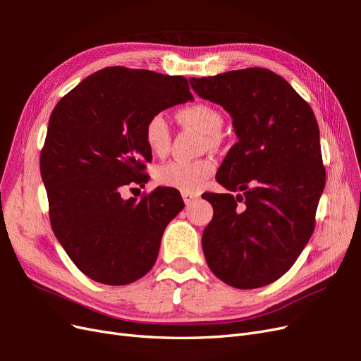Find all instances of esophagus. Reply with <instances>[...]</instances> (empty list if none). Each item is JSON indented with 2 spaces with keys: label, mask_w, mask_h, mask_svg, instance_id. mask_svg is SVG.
I'll use <instances>...</instances> for the list:
<instances>
[{
  "label": "esophagus",
  "mask_w": 361,
  "mask_h": 361,
  "mask_svg": "<svg viewBox=\"0 0 361 361\" xmlns=\"http://www.w3.org/2000/svg\"><path fill=\"white\" fill-rule=\"evenodd\" d=\"M182 199L185 202V204H191L195 199H197V195L192 194V192H187V191H182Z\"/></svg>",
  "instance_id": "esophagus-1"
}]
</instances>
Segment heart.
Returning a JSON list of instances; mask_svg holds the SVG:
<instances>
[{"mask_svg": "<svg viewBox=\"0 0 361 361\" xmlns=\"http://www.w3.org/2000/svg\"><path fill=\"white\" fill-rule=\"evenodd\" d=\"M178 117L183 125H188L200 133L211 135L214 143L215 135L223 128V116L212 105L203 102L183 106ZM145 141L155 155H164L170 147L171 129L167 117L162 113L152 114L145 125ZM216 170V162L211 158L194 161H170L162 164L155 171V179L162 187L176 188L187 192H197L204 188Z\"/></svg>", "mask_w": 361, "mask_h": 361, "instance_id": "obj_1", "label": "heart"}]
</instances>
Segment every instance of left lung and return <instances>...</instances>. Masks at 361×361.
I'll return each instance as SVG.
<instances>
[{
  "mask_svg": "<svg viewBox=\"0 0 361 361\" xmlns=\"http://www.w3.org/2000/svg\"><path fill=\"white\" fill-rule=\"evenodd\" d=\"M190 84L232 116L238 137L216 182L243 195H206L214 207L202 236L206 262L228 286H267L290 269L313 233L325 187L318 122L292 85L264 68Z\"/></svg>",
  "mask_w": 361,
  "mask_h": 361,
  "instance_id": "1",
  "label": "left lung"
}]
</instances>
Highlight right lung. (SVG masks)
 Returning <instances> with one entry per match:
<instances>
[{
    "mask_svg": "<svg viewBox=\"0 0 361 361\" xmlns=\"http://www.w3.org/2000/svg\"><path fill=\"white\" fill-rule=\"evenodd\" d=\"M192 99L183 76L113 66L87 76L54 108L40 154L49 220L87 277L122 286L154 267L164 231L183 209L180 194L158 187L123 200L120 192L147 182V118Z\"/></svg>",
    "mask_w": 361,
    "mask_h": 361,
    "instance_id": "right-lung-1",
    "label": "right lung"
}]
</instances>
